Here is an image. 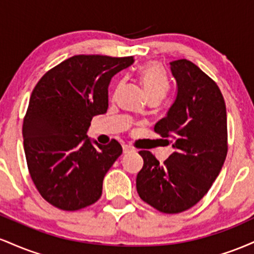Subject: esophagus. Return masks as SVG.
Listing matches in <instances>:
<instances>
[{"instance_id":"obj_1","label":"esophagus","mask_w":254,"mask_h":254,"mask_svg":"<svg viewBox=\"0 0 254 254\" xmlns=\"http://www.w3.org/2000/svg\"><path fill=\"white\" fill-rule=\"evenodd\" d=\"M135 149H133L132 147H130V145H127L124 144L123 145V153L124 154H131V153H135Z\"/></svg>"}]
</instances>
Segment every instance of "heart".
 I'll use <instances>...</instances> for the list:
<instances>
[{"label":"heart","instance_id":"1","mask_svg":"<svg viewBox=\"0 0 254 254\" xmlns=\"http://www.w3.org/2000/svg\"><path fill=\"white\" fill-rule=\"evenodd\" d=\"M137 75H138V81L148 100L157 101L164 97L170 87L167 75L165 74L161 64L157 62H148L143 64L137 71ZM121 87L122 83L119 82L116 87V92Z\"/></svg>","mask_w":254,"mask_h":254}]
</instances>
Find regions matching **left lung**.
<instances>
[{"label": "left lung", "instance_id": "1", "mask_svg": "<svg viewBox=\"0 0 254 254\" xmlns=\"http://www.w3.org/2000/svg\"><path fill=\"white\" fill-rule=\"evenodd\" d=\"M178 92L167 116L154 131L176 149L160 164L141 150L143 167L136 178L139 197L156 210L179 214L199 202L211 188L228 151L226 104L220 88L188 60L170 63Z\"/></svg>", "mask_w": 254, "mask_h": 254}]
</instances>
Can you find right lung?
Returning <instances> with one entry per match:
<instances>
[{
    "instance_id": "1",
    "label": "right lung",
    "mask_w": 254,
    "mask_h": 254,
    "mask_svg": "<svg viewBox=\"0 0 254 254\" xmlns=\"http://www.w3.org/2000/svg\"><path fill=\"white\" fill-rule=\"evenodd\" d=\"M133 57L76 55L54 66L32 92L22 124L26 161L40 196L61 210L94 204L105 174L121 156L122 145L87 137L92 118L106 113L109 84Z\"/></svg>"
}]
</instances>
